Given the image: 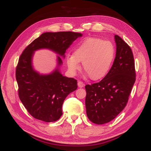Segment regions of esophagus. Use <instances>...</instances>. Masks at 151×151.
I'll use <instances>...</instances> for the list:
<instances>
[{
	"label": "esophagus",
	"mask_w": 151,
	"mask_h": 151,
	"mask_svg": "<svg viewBox=\"0 0 151 151\" xmlns=\"http://www.w3.org/2000/svg\"><path fill=\"white\" fill-rule=\"evenodd\" d=\"M78 86L80 88H82L85 86V84L82 82H81V81H78Z\"/></svg>",
	"instance_id": "esophagus-1"
}]
</instances>
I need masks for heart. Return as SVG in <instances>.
I'll use <instances>...</instances> for the list:
<instances>
[{"instance_id": "obj_1", "label": "heart", "mask_w": 151, "mask_h": 151, "mask_svg": "<svg viewBox=\"0 0 151 151\" xmlns=\"http://www.w3.org/2000/svg\"><path fill=\"white\" fill-rule=\"evenodd\" d=\"M115 55L114 45L98 37H88L76 46L66 58L69 72L75 74L80 68V63L89 78L98 80L109 72Z\"/></svg>"}]
</instances>
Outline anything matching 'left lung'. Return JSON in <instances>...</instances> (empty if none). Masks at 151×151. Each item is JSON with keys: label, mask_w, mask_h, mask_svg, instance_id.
<instances>
[{"label": "left lung", "mask_w": 151, "mask_h": 151, "mask_svg": "<svg viewBox=\"0 0 151 151\" xmlns=\"http://www.w3.org/2000/svg\"><path fill=\"white\" fill-rule=\"evenodd\" d=\"M116 55L109 72L98 83L86 86L87 115L91 122L103 124L112 121L124 109L135 82L133 52L115 35Z\"/></svg>", "instance_id": "1"}]
</instances>
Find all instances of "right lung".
I'll use <instances>...</instances> for the list:
<instances>
[{
	"mask_svg": "<svg viewBox=\"0 0 151 151\" xmlns=\"http://www.w3.org/2000/svg\"><path fill=\"white\" fill-rule=\"evenodd\" d=\"M82 34L73 32H47L34 40L23 52L16 69L18 95L23 105L33 117L46 122H55L63 115L65 99L77 88V81L60 73L62 58ZM46 49L57 53V66L48 74H42L33 68L32 61L37 50Z\"/></svg>",
	"mask_w": 151,
	"mask_h": 151,
	"instance_id": "1",
	"label": "right lung"
}]
</instances>
